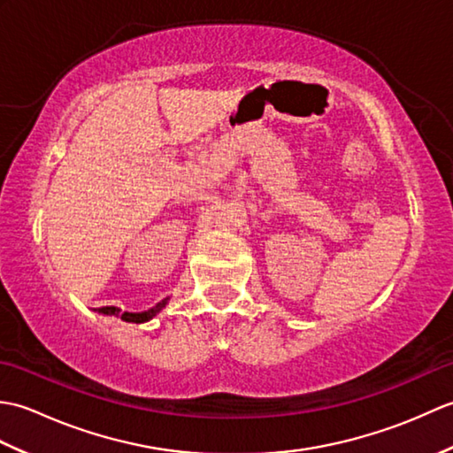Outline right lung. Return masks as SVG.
I'll list each match as a JSON object with an SVG mask.
<instances>
[{
  "mask_svg": "<svg viewBox=\"0 0 453 453\" xmlns=\"http://www.w3.org/2000/svg\"><path fill=\"white\" fill-rule=\"evenodd\" d=\"M167 300H169V297H165V300H161L157 305H153L151 310L142 311V313H128V311L122 313V311L119 310V307H112V305L99 307V310H95V311H99V313H103V315H117V317H120L122 321H128V323H143V321L153 319V317H156V315L163 310V307H165Z\"/></svg>",
  "mask_w": 453,
  "mask_h": 453,
  "instance_id": "add662e5",
  "label": "right lung"
}]
</instances>
